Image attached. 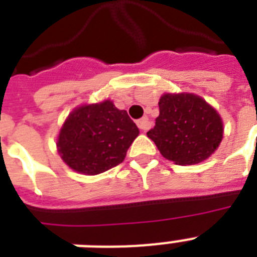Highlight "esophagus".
I'll list each match as a JSON object with an SVG mask.
<instances>
[{"label":"esophagus","instance_id":"1","mask_svg":"<svg viewBox=\"0 0 257 257\" xmlns=\"http://www.w3.org/2000/svg\"><path fill=\"white\" fill-rule=\"evenodd\" d=\"M137 126H139L143 132H147V131L151 128V122H149V120L147 117H143V118H140V120L137 121Z\"/></svg>","mask_w":257,"mask_h":257}]
</instances>
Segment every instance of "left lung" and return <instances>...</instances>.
Wrapping results in <instances>:
<instances>
[{
	"instance_id": "obj_1",
	"label": "left lung",
	"mask_w": 257,
	"mask_h": 257,
	"mask_svg": "<svg viewBox=\"0 0 257 257\" xmlns=\"http://www.w3.org/2000/svg\"><path fill=\"white\" fill-rule=\"evenodd\" d=\"M160 114L147 135L167 159L179 165H192L208 159L223 139L219 113L191 93L164 94Z\"/></svg>"
}]
</instances>
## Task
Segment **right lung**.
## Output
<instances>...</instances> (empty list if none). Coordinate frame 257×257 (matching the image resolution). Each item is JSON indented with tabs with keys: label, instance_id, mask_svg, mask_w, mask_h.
Listing matches in <instances>:
<instances>
[{
	"label": "right lung",
	"instance_id": "1",
	"mask_svg": "<svg viewBox=\"0 0 257 257\" xmlns=\"http://www.w3.org/2000/svg\"><path fill=\"white\" fill-rule=\"evenodd\" d=\"M139 136L128 113L112 101L80 106L70 113L58 136L62 160L74 171L97 175L121 164Z\"/></svg>",
	"mask_w": 257,
	"mask_h": 257
}]
</instances>
